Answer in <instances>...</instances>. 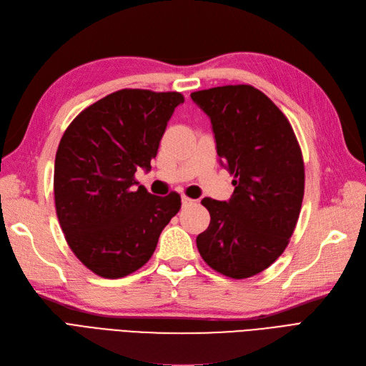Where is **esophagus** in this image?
<instances>
[{"label":"esophagus","mask_w":366,"mask_h":366,"mask_svg":"<svg viewBox=\"0 0 366 366\" xmlns=\"http://www.w3.org/2000/svg\"><path fill=\"white\" fill-rule=\"evenodd\" d=\"M194 202H195V199H192V198H189L186 195L182 197V204H183V206H191V204H194Z\"/></svg>","instance_id":"34e87169"}]
</instances>
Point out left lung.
Masks as SVG:
<instances>
[{
  "label": "left lung",
  "instance_id": "left-lung-1",
  "mask_svg": "<svg viewBox=\"0 0 366 366\" xmlns=\"http://www.w3.org/2000/svg\"><path fill=\"white\" fill-rule=\"evenodd\" d=\"M209 115L221 165L234 175L229 201L204 198L210 225L197 237L207 264L232 280L280 258L296 228L305 192L300 145L287 117L252 85L191 94Z\"/></svg>",
  "mask_w": 366,
  "mask_h": 366
}]
</instances>
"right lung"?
Here are the masks:
<instances>
[{
  "mask_svg": "<svg viewBox=\"0 0 366 366\" xmlns=\"http://www.w3.org/2000/svg\"><path fill=\"white\" fill-rule=\"evenodd\" d=\"M183 102L177 92L119 90L85 108L58 145V221L73 254L102 277L117 280L142 267L180 210L177 192L157 197L134 184L138 168L150 171L171 115Z\"/></svg>",
  "mask_w": 366,
  "mask_h": 366,
  "instance_id": "1",
  "label": "right lung"
}]
</instances>
